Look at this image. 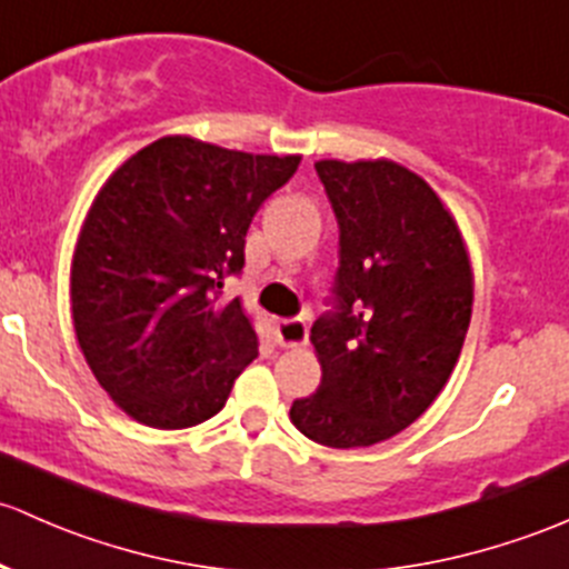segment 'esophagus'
<instances>
[{
    "label": "esophagus",
    "instance_id": "34e87169",
    "mask_svg": "<svg viewBox=\"0 0 569 569\" xmlns=\"http://www.w3.org/2000/svg\"><path fill=\"white\" fill-rule=\"evenodd\" d=\"M272 335L280 346L291 349V346H302L308 340V325L305 319H274Z\"/></svg>",
    "mask_w": 569,
    "mask_h": 569
}]
</instances>
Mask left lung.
Wrapping results in <instances>:
<instances>
[{"label":"left lung","instance_id":"left-lung-1","mask_svg":"<svg viewBox=\"0 0 569 569\" xmlns=\"http://www.w3.org/2000/svg\"><path fill=\"white\" fill-rule=\"evenodd\" d=\"M340 229L330 310L310 340L321 385L291 422L335 450L409 428L441 392L471 321L463 237L422 177L392 160H319Z\"/></svg>","mask_w":569,"mask_h":569}]
</instances>
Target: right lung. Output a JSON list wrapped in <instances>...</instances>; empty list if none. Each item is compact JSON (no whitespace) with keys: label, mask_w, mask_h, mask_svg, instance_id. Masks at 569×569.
I'll list each match as a JSON object with an SVG mask.
<instances>
[{"label":"right lung","mask_w":569,"mask_h":569,"mask_svg":"<svg viewBox=\"0 0 569 569\" xmlns=\"http://www.w3.org/2000/svg\"><path fill=\"white\" fill-rule=\"evenodd\" d=\"M300 154H250L166 136L100 188L76 244L70 300L79 346L119 409L149 428L218 415L259 355V335L223 283L244 234Z\"/></svg>","instance_id":"1"}]
</instances>
